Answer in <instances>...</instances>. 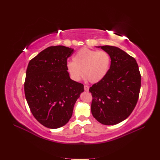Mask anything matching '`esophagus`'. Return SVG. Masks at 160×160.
<instances>
[{
    "mask_svg": "<svg viewBox=\"0 0 160 160\" xmlns=\"http://www.w3.org/2000/svg\"><path fill=\"white\" fill-rule=\"evenodd\" d=\"M84 89H85V91H89V88L88 86H87V85H85L84 86Z\"/></svg>",
    "mask_w": 160,
    "mask_h": 160,
    "instance_id": "esophagus-1",
    "label": "esophagus"
}]
</instances>
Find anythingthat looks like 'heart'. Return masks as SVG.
Returning <instances> with one entry per match:
<instances>
[{
	"label": "heart",
	"mask_w": 160,
	"mask_h": 160,
	"mask_svg": "<svg viewBox=\"0 0 160 160\" xmlns=\"http://www.w3.org/2000/svg\"><path fill=\"white\" fill-rule=\"evenodd\" d=\"M110 65L111 57L107 52L82 48L72 57V62H67L66 67L73 81H79L83 75L86 81L96 83L107 75Z\"/></svg>",
	"instance_id": "obj_1"
}]
</instances>
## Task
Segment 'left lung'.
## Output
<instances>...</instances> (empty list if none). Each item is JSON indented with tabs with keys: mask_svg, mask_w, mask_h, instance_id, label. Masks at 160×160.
Listing matches in <instances>:
<instances>
[{
	"mask_svg": "<svg viewBox=\"0 0 160 160\" xmlns=\"http://www.w3.org/2000/svg\"><path fill=\"white\" fill-rule=\"evenodd\" d=\"M111 57V65L105 78L89 89L93 100L91 113L103 125L123 122L137 104L141 88V75L133 57L118 47L99 46Z\"/></svg>",
	"mask_w": 160,
	"mask_h": 160,
	"instance_id": "8db88e82",
	"label": "left lung"
}]
</instances>
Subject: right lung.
<instances>
[{
    "mask_svg": "<svg viewBox=\"0 0 160 160\" xmlns=\"http://www.w3.org/2000/svg\"><path fill=\"white\" fill-rule=\"evenodd\" d=\"M73 49L58 45L47 48L27 67L25 94L32 114L45 127L57 129L68 123L84 86L71 79L67 58Z\"/></svg>",
    "mask_w": 160,
    "mask_h": 160,
    "instance_id": "right-lung-1",
    "label": "right lung"
}]
</instances>
